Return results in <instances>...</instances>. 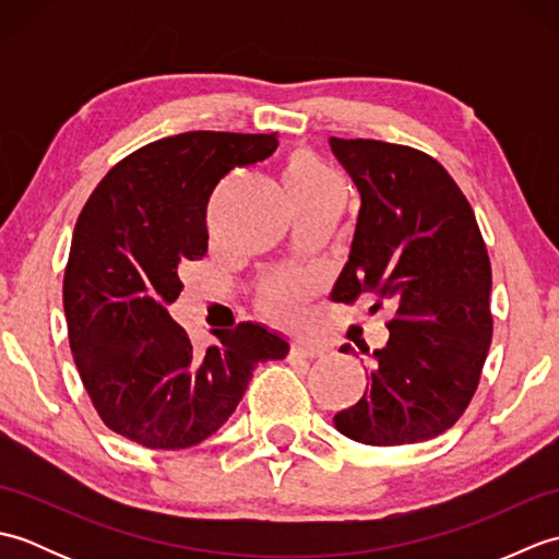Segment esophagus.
<instances>
[{"label": "esophagus", "mask_w": 559, "mask_h": 559, "mask_svg": "<svg viewBox=\"0 0 559 559\" xmlns=\"http://www.w3.org/2000/svg\"><path fill=\"white\" fill-rule=\"evenodd\" d=\"M324 348L322 346H310V343H295L290 348V358H307V360H314V358H322Z\"/></svg>", "instance_id": "obj_1"}]
</instances>
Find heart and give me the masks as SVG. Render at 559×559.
<instances>
[{
	"label": "heart",
	"instance_id": "b5f03b06",
	"mask_svg": "<svg viewBox=\"0 0 559 559\" xmlns=\"http://www.w3.org/2000/svg\"><path fill=\"white\" fill-rule=\"evenodd\" d=\"M283 185L293 204L338 194L341 187L326 165L310 151H295L283 165ZM314 290V281L305 273H278L264 286L266 312L283 324H298L305 317V302Z\"/></svg>",
	"mask_w": 559,
	"mask_h": 559
}]
</instances>
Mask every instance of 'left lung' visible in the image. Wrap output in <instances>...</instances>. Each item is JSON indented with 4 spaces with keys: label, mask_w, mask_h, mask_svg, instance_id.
<instances>
[{
    "label": "left lung",
    "mask_w": 559,
    "mask_h": 559,
    "mask_svg": "<svg viewBox=\"0 0 559 559\" xmlns=\"http://www.w3.org/2000/svg\"><path fill=\"white\" fill-rule=\"evenodd\" d=\"M329 144L360 192L350 252L329 298L355 305L372 293L394 310L370 384L334 425L370 447L425 442L476 394L492 338L488 249L468 199L435 158L372 139Z\"/></svg>",
    "instance_id": "left-lung-1"
}]
</instances>
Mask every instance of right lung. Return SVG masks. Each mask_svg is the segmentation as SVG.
<instances>
[{
  "mask_svg": "<svg viewBox=\"0 0 559 559\" xmlns=\"http://www.w3.org/2000/svg\"><path fill=\"white\" fill-rule=\"evenodd\" d=\"M276 148V134H175L117 163L83 206L64 314L81 382L112 432L148 449L194 447L230 418L259 362L288 355L286 336L252 322L211 331L216 343L194 350L168 312L182 266L209 249L221 177Z\"/></svg>",
  "mask_w": 559,
  "mask_h": 559,
  "instance_id": "1",
  "label": "right lung"
}]
</instances>
